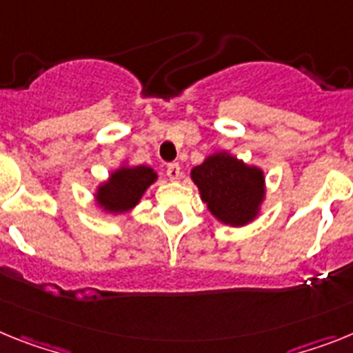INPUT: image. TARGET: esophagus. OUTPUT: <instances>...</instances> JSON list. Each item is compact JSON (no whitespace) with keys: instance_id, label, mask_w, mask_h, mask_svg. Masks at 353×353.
<instances>
[{"instance_id":"esophagus-1","label":"esophagus","mask_w":353,"mask_h":353,"mask_svg":"<svg viewBox=\"0 0 353 353\" xmlns=\"http://www.w3.org/2000/svg\"><path fill=\"white\" fill-rule=\"evenodd\" d=\"M167 176L170 177L172 181H177L181 176H183V172H181V167L179 163H168L167 165Z\"/></svg>"}]
</instances>
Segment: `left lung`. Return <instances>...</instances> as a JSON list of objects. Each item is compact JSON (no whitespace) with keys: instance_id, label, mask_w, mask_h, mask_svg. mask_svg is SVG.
<instances>
[{"instance_id":"8db88e82","label":"left lung","mask_w":353,"mask_h":353,"mask_svg":"<svg viewBox=\"0 0 353 353\" xmlns=\"http://www.w3.org/2000/svg\"><path fill=\"white\" fill-rule=\"evenodd\" d=\"M192 179L219 222L241 228L252 222L265 201V174L229 152H214L194 167Z\"/></svg>"}]
</instances>
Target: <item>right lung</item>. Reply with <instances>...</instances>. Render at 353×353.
I'll use <instances>...</instances> for the list:
<instances>
[{
	"mask_svg": "<svg viewBox=\"0 0 353 353\" xmlns=\"http://www.w3.org/2000/svg\"><path fill=\"white\" fill-rule=\"evenodd\" d=\"M158 179V174L151 167H121L106 183L97 186V204L108 213H125L140 202L145 190Z\"/></svg>",
	"mask_w": 353,
	"mask_h": 353,
	"instance_id": "1",
	"label": "right lung"
}]
</instances>
